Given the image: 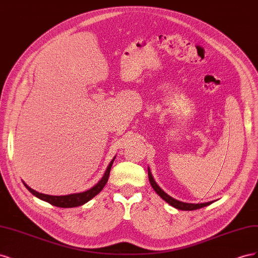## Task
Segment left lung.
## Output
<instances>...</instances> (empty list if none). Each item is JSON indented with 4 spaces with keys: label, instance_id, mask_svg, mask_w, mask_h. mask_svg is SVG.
I'll use <instances>...</instances> for the list:
<instances>
[{
    "label": "left lung",
    "instance_id": "8db88e82",
    "mask_svg": "<svg viewBox=\"0 0 258 258\" xmlns=\"http://www.w3.org/2000/svg\"><path fill=\"white\" fill-rule=\"evenodd\" d=\"M148 178H150V183H151L153 188L155 189V191L157 192L163 200L167 201L170 206H172V207H174V208H176L178 210L192 211V210H197V209H201V208H204V207H207V206L211 205L213 202V201H210V202H206V204H197L196 205V204H186V202L178 201V200H176V199H174L172 197H170L169 195H167L165 191H163L160 188V187L157 185V183L155 182V179L153 178V175L151 173V170L150 169H148Z\"/></svg>",
    "mask_w": 258,
    "mask_h": 258
}]
</instances>
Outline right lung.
Instances as JSON below:
<instances>
[{"label":"right lung","mask_w":258,"mask_h":258,"mask_svg":"<svg viewBox=\"0 0 258 258\" xmlns=\"http://www.w3.org/2000/svg\"><path fill=\"white\" fill-rule=\"evenodd\" d=\"M115 159V158H114ZM114 159L111 161L110 165H108L105 173L103 175V177L101 178V181L96 184L93 187H91L90 189L83 191V192H79V194H71V195H67V196H50V195H45V194H41V192H37L34 189L30 188V187L26 184L25 186L28 188V190L33 194L35 197L40 198L46 202H48V204L52 205V206H56L59 208H74V207H79L82 206L86 202H88L90 199H92L95 196L103 189V187L105 186V184L107 183V179L108 176H110V172H111V168L112 165L114 162Z\"/></svg>","instance_id":"1"}]
</instances>
